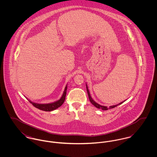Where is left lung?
I'll return each mask as SVG.
<instances>
[{
  "instance_id": "8db88e82",
  "label": "left lung",
  "mask_w": 157,
  "mask_h": 157,
  "mask_svg": "<svg viewBox=\"0 0 157 157\" xmlns=\"http://www.w3.org/2000/svg\"><path fill=\"white\" fill-rule=\"evenodd\" d=\"M86 90H87L88 95V97H89V99H90V103H92V105H93L94 106H95L96 108H97L98 109H102V110H105V111H106V110H108L109 109H112V108H115V107L117 106L118 105H121V103H123V102H121V103H119V104H118V105H117L111 106H110L109 108H108L107 106H101V105H100L99 104L97 103L95 101H94L92 100V97H90V91H89V90H88V86H87V85H86Z\"/></svg>"
}]
</instances>
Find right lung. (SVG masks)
<instances>
[{
  "mask_svg": "<svg viewBox=\"0 0 157 157\" xmlns=\"http://www.w3.org/2000/svg\"><path fill=\"white\" fill-rule=\"evenodd\" d=\"M67 86H66L65 90L63 92V94L62 97L60 98V99L58 101H55V102L52 103H49V104H38V103H33L31 101H29V102L31 103H32V105L34 107H36V108L40 109V110L44 111H51L55 110L57 108H59L64 103L65 100L66 94H67Z\"/></svg>",
  "mask_w": 157,
  "mask_h": 157,
  "instance_id": "right-lung-1",
  "label": "right lung"
}]
</instances>
